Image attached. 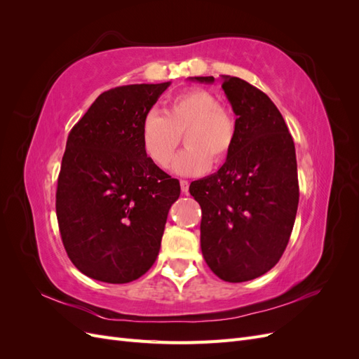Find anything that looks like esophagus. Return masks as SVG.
Returning a JSON list of instances; mask_svg holds the SVG:
<instances>
[{
    "label": "esophagus",
    "instance_id": "esophagus-1",
    "mask_svg": "<svg viewBox=\"0 0 359 359\" xmlns=\"http://www.w3.org/2000/svg\"><path fill=\"white\" fill-rule=\"evenodd\" d=\"M180 186H181V191H182V193H187V191H189V187H190V182L186 181V180H181V181H180Z\"/></svg>",
    "mask_w": 359,
    "mask_h": 359
}]
</instances>
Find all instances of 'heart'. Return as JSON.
<instances>
[{
	"label": "heart",
	"mask_w": 359,
	"mask_h": 359,
	"mask_svg": "<svg viewBox=\"0 0 359 359\" xmlns=\"http://www.w3.org/2000/svg\"><path fill=\"white\" fill-rule=\"evenodd\" d=\"M181 136L187 148L173 161L172 169L178 175H201L211 161L219 165L232 153L238 137L236 115L222 106L214 93L191 88L172 97L163 114L149 112L140 127L145 153L161 169L169 166Z\"/></svg>",
	"instance_id": "1"
}]
</instances>
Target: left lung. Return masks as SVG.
<instances>
[{
    "mask_svg": "<svg viewBox=\"0 0 359 359\" xmlns=\"http://www.w3.org/2000/svg\"><path fill=\"white\" fill-rule=\"evenodd\" d=\"M222 82L238 137L224 165L193 181L190 194L202 210L205 262L217 277L241 283L268 273L289 243L299 201L297 156L285 119L265 93L233 76L222 74Z\"/></svg>",
    "mask_w": 359,
    "mask_h": 359,
    "instance_id": "left-lung-1",
    "label": "left lung"
}]
</instances>
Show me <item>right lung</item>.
Wrapping results in <instances>:
<instances>
[{"instance_id": "1", "label": "right lung", "mask_w": 359, "mask_h": 359, "mask_svg": "<svg viewBox=\"0 0 359 359\" xmlns=\"http://www.w3.org/2000/svg\"><path fill=\"white\" fill-rule=\"evenodd\" d=\"M169 85L104 91L69 133L57 219L73 265L94 280L130 283L157 259L169 208L181 189L147 157L140 127Z\"/></svg>"}]
</instances>
